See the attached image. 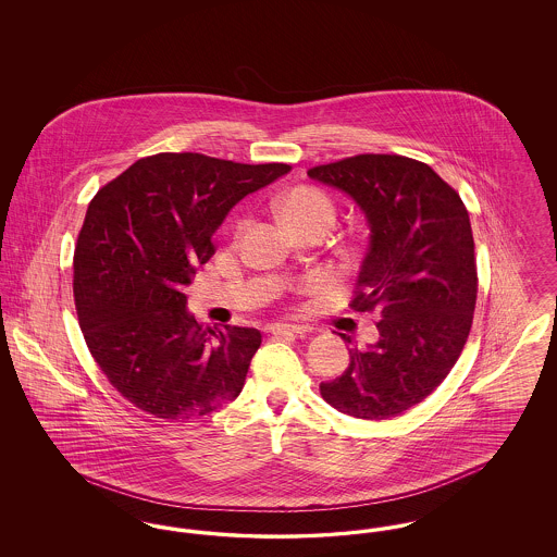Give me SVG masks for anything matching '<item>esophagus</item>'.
I'll use <instances>...</instances> for the list:
<instances>
[{"instance_id":"esophagus-1","label":"esophagus","mask_w":557,"mask_h":557,"mask_svg":"<svg viewBox=\"0 0 557 557\" xmlns=\"http://www.w3.org/2000/svg\"><path fill=\"white\" fill-rule=\"evenodd\" d=\"M267 330L271 334H296V336H302L309 332L307 325H296V323H271Z\"/></svg>"}]
</instances>
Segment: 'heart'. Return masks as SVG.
<instances>
[{
  "label": "heart",
  "mask_w": 557,
  "mask_h": 557,
  "mask_svg": "<svg viewBox=\"0 0 557 557\" xmlns=\"http://www.w3.org/2000/svg\"><path fill=\"white\" fill-rule=\"evenodd\" d=\"M275 212L280 221L288 227H300L307 223H332L334 221V205L332 200L315 187L298 186L282 191L275 198ZM246 221H239V230Z\"/></svg>",
  "instance_id": "obj_1"
}]
</instances>
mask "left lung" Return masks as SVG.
Listing matches in <instances>:
<instances>
[{
    "instance_id": "8db88e82",
    "label": "left lung",
    "mask_w": 557,
    "mask_h": 557,
    "mask_svg": "<svg viewBox=\"0 0 557 557\" xmlns=\"http://www.w3.org/2000/svg\"><path fill=\"white\" fill-rule=\"evenodd\" d=\"M307 175L363 212L370 246L352 307L380 313L377 343L348 348V368L321 382V397L359 420L397 418L447 377L468 341L478 292L470 214L432 166L407 157L359 154Z\"/></svg>"
}]
</instances>
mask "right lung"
I'll use <instances>...</instances> for the list:
<instances>
[{"mask_svg": "<svg viewBox=\"0 0 557 557\" xmlns=\"http://www.w3.org/2000/svg\"><path fill=\"white\" fill-rule=\"evenodd\" d=\"M290 171L162 152L91 200L75 248L81 332L108 382L141 411L189 422L242 393L261 332L198 323L184 290L230 211Z\"/></svg>", "mask_w": 557, "mask_h": 557, "instance_id": "add662e5", "label": "right lung"}]
</instances>
